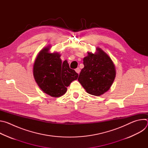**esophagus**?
<instances>
[{"instance_id": "obj_1", "label": "esophagus", "mask_w": 148, "mask_h": 148, "mask_svg": "<svg viewBox=\"0 0 148 148\" xmlns=\"http://www.w3.org/2000/svg\"><path fill=\"white\" fill-rule=\"evenodd\" d=\"M75 70V71H76L77 73H78V74H79V73H80V69H79V68H77Z\"/></svg>"}]
</instances>
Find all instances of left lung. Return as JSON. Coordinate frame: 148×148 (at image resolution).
<instances>
[{
    "instance_id": "left-lung-1",
    "label": "left lung",
    "mask_w": 148,
    "mask_h": 148,
    "mask_svg": "<svg viewBox=\"0 0 148 148\" xmlns=\"http://www.w3.org/2000/svg\"><path fill=\"white\" fill-rule=\"evenodd\" d=\"M93 54L88 52L83 59L84 67L78 78L88 94L100 96L109 90L116 75L113 61L101 49L97 48Z\"/></svg>"
}]
</instances>
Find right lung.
<instances>
[{
	"label": "right lung",
	"instance_id": "obj_1",
	"mask_svg": "<svg viewBox=\"0 0 148 148\" xmlns=\"http://www.w3.org/2000/svg\"><path fill=\"white\" fill-rule=\"evenodd\" d=\"M50 47L42 49L33 66V75L37 85L46 94L59 97L67 91V87L78 74L70 69L67 60L62 62L58 53L49 52Z\"/></svg>",
	"mask_w": 148,
	"mask_h": 148
}]
</instances>
